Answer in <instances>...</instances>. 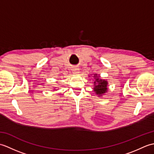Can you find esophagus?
<instances>
[{
    "label": "esophagus",
    "instance_id": "obj_1",
    "mask_svg": "<svg viewBox=\"0 0 154 154\" xmlns=\"http://www.w3.org/2000/svg\"><path fill=\"white\" fill-rule=\"evenodd\" d=\"M72 71H73V73L74 74H78L79 73V69L77 67H74L73 68V69H72Z\"/></svg>",
    "mask_w": 154,
    "mask_h": 154
}]
</instances>
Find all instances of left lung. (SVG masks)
<instances>
[{
	"mask_svg": "<svg viewBox=\"0 0 154 154\" xmlns=\"http://www.w3.org/2000/svg\"><path fill=\"white\" fill-rule=\"evenodd\" d=\"M90 77V76H89ZM93 91L98 97H102L108 92V81L100 78V75L94 74Z\"/></svg>",
	"mask_w": 154,
	"mask_h": 154,
	"instance_id": "left-lung-1",
	"label": "left lung"
}]
</instances>
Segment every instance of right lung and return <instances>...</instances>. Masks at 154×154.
Segmentation results:
<instances>
[{
    "label": "right lung",
    "mask_w": 154,
    "mask_h": 154,
    "mask_svg": "<svg viewBox=\"0 0 154 154\" xmlns=\"http://www.w3.org/2000/svg\"><path fill=\"white\" fill-rule=\"evenodd\" d=\"M58 89H56V88H54V91H57Z\"/></svg>",
    "instance_id": "obj_1"
}]
</instances>
